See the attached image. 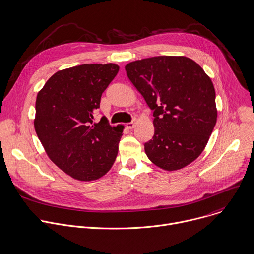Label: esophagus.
<instances>
[{
  "label": "esophagus",
  "instance_id": "1",
  "mask_svg": "<svg viewBox=\"0 0 254 254\" xmlns=\"http://www.w3.org/2000/svg\"><path fill=\"white\" fill-rule=\"evenodd\" d=\"M135 125H136V119H134L132 122L127 123V124H126V127H127L128 129H133V128L135 127Z\"/></svg>",
  "mask_w": 254,
  "mask_h": 254
}]
</instances>
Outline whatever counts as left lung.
<instances>
[{
  "instance_id": "1",
  "label": "left lung",
  "mask_w": 254,
  "mask_h": 254,
  "mask_svg": "<svg viewBox=\"0 0 254 254\" xmlns=\"http://www.w3.org/2000/svg\"><path fill=\"white\" fill-rule=\"evenodd\" d=\"M129 80L153 111L154 135L144 144L156 166L174 171L204 150L217 120L211 79L184 56H157L125 66Z\"/></svg>"
}]
</instances>
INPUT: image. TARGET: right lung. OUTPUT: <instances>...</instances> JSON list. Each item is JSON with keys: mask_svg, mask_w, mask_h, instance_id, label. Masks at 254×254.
Masks as SVG:
<instances>
[{"mask_svg": "<svg viewBox=\"0 0 254 254\" xmlns=\"http://www.w3.org/2000/svg\"><path fill=\"white\" fill-rule=\"evenodd\" d=\"M119 71L116 64H84L58 71L40 90L34 126L47 155L81 181L105 175L118 154L123 125L94 122L102 93Z\"/></svg>", "mask_w": 254, "mask_h": 254, "instance_id": "obj_1", "label": "right lung"}]
</instances>
